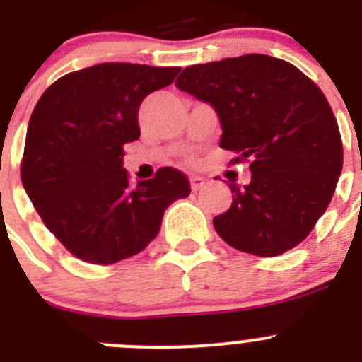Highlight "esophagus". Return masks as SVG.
<instances>
[{"label":"esophagus","instance_id":"1","mask_svg":"<svg viewBox=\"0 0 362 362\" xmlns=\"http://www.w3.org/2000/svg\"><path fill=\"white\" fill-rule=\"evenodd\" d=\"M190 187L194 192L201 190L204 187V179L201 175H190Z\"/></svg>","mask_w":362,"mask_h":362}]
</instances>
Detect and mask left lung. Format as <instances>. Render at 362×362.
Masks as SVG:
<instances>
[{"label": "left lung", "instance_id": "8db88e82", "mask_svg": "<svg viewBox=\"0 0 362 362\" xmlns=\"http://www.w3.org/2000/svg\"><path fill=\"white\" fill-rule=\"evenodd\" d=\"M175 86L216 108L219 146L238 153L232 163H250V183L230 185L232 206L214 217L221 239L261 257L305 241L343 170L337 119L321 88L264 54L187 66Z\"/></svg>", "mask_w": 362, "mask_h": 362}]
</instances>
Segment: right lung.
Instances as JSON below:
<instances>
[{"label":"right lung","mask_w":362,"mask_h":362,"mask_svg":"<svg viewBox=\"0 0 362 362\" xmlns=\"http://www.w3.org/2000/svg\"><path fill=\"white\" fill-rule=\"evenodd\" d=\"M179 66L101 63L43 92L28 121L21 183L45 226L85 263L112 264L145 250L168 204L190 194L165 166L129 185L123 148L139 139L143 99L174 81Z\"/></svg>","instance_id":"right-lung-1"}]
</instances>
